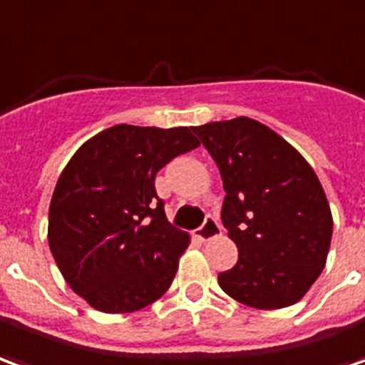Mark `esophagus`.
<instances>
[{
    "label": "esophagus",
    "instance_id": "1",
    "mask_svg": "<svg viewBox=\"0 0 365 365\" xmlns=\"http://www.w3.org/2000/svg\"><path fill=\"white\" fill-rule=\"evenodd\" d=\"M220 233H222V227H220L217 220H215L214 215H208L206 222L202 223V227L196 230V237L200 239V241H210V239L217 237Z\"/></svg>",
    "mask_w": 365,
    "mask_h": 365
}]
</instances>
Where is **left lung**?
I'll return each mask as SVG.
<instances>
[{"label":"left lung","instance_id":"left-lung-1","mask_svg":"<svg viewBox=\"0 0 365 365\" xmlns=\"http://www.w3.org/2000/svg\"><path fill=\"white\" fill-rule=\"evenodd\" d=\"M192 132L220 169L222 222L239 251L220 286L255 309L294 305L323 272L331 247L332 215L317 175L284 138L247 116Z\"/></svg>","mask_w":365,"mask_h":365}]
</instances>
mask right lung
Instances as JSON below:
<instances>
[{
  "instance_id": "add662e5",
  "label": "right lung",
  "mask_w": 365,
  "mask_h": 365,
  "mask_svg": "<svg viewBox=\"0 0 365 365\" xmlns=\"http://www.w3.org/2000/svg\"><path fill=\"white\" fill-rule=\"evenodd\" d=\"M198 145L192 128L118 124L66 165L50 202L48 245L91 307L132 313L169 289L190 237L167 222L155 175Z\"/></svg>"
}]
</instances>
